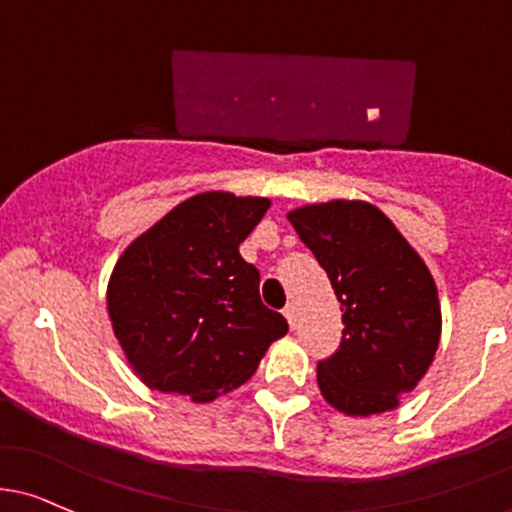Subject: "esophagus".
Listing matches in <instances>:
<instances>
[{"label": "esophagus", "instance_id": "obj_1", "mask_svg": "<svg viewBox=\"0 0 512 512\" xmlns=\"http://www.w3.org/2000/svg\"><path fill=\"white\" fill-rule=\"evenodd\" d=\"M282 314H284V319H287L289 328L297 326V306H294V304H287V306H284Z\"/></svg>", "mask_w": 512, "mask_h": 512}]
</instances>
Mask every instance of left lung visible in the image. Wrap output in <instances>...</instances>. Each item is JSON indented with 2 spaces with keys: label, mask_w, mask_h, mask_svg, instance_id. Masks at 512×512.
Returning a JSON list of instances; mask_svg holds the SVG:
<instances>
[{
  "label": "left lung",
  "mask_w": 512,
  "mask_h": 512,
  "mask_svg": "<svg viewBox=\"0 0 512 512\" xmlns=\"http://www.w3.org/2000/svg\"><path fill=\"white\" fill-rule=\"evenodd\" d=\"M287 218L326 270L343 311L341 346L316 368L321 395L348 417L397 410L439 348L432 272L368 201L309 203Z\"/></svg>",
  "instance_id": "8db88e82"
}]
</instances>
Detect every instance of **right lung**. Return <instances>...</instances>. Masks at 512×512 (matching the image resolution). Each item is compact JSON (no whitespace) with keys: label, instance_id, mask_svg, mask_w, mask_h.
Returning a JSON list of instances; mask_svg holds the SVG:
<instances>
[{"label":"right lung","instance_id":"1","mask_svg":"<svg viewBox=\"0 0 512 512\" xmlns=\"http://www.w3.org/2000/svg\"><path fill=\"white\" fill-rule=\"evenodd\" d=\"M270 198L206 191L134 238L107 282V314L129 368L159 392L213 402L252 378L287 333L260 299L240 242Z\"/></svg>","mask_w":512,"mask_h":512}]
</instances>
